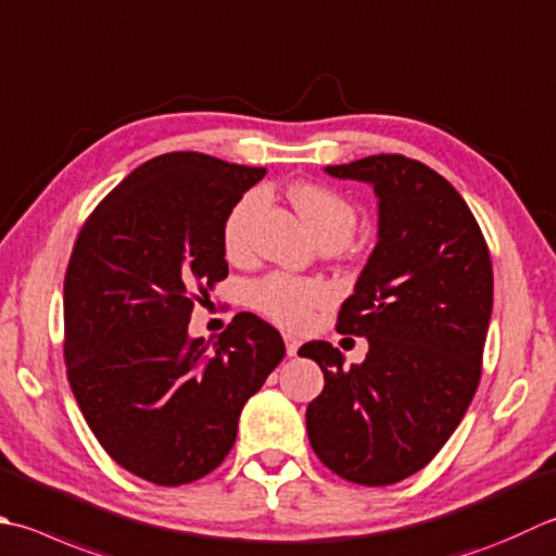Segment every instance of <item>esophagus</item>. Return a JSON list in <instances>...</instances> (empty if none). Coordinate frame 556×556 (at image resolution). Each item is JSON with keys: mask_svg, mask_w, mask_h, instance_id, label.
Instances as JSON below:
<instances>
[{"mask_svg": "<svg viewBox=\"0 0 556 556\" xmlns=\"http://www.w3.org/2000/svg\"><path fill=\"white\" fill-rule=\"evenodd\" d=\"M285 344H287V354H289V356H296L299 346H301L299 337H293V334H285Z\"/></svg>", "mask_w": 556, "mask_h": 556, "instance_id": "1", "label": "esophagus"}]
</instances>
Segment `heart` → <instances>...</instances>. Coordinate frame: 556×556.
Returning <instances> with one entry per match:
<instances>
[{"label": "heart", "mask_w": 556, "mask_h": 556, "mask_svg": "<svg viewBox=\"0 0 556 556\" xmlns=\"http://www.w3.org/2000/svg\"><path fill=\"white\" fill-rule=\"evenodd\" d=\"M289 200L320 243L334 241L342 245L352 238L358 214L356 206L342 192L320 182H296L289 188ZM263 206L265 192L250 190L226 214L222 243L228 257L238 260L248 255L250 245H253V228ZM248 301L271 323L299 330L311 320L315 308L330 301V289L320 279L271 271V275L260 277L248 287Z\"/></svg>", "instance_id": "obj_1"}]
</instances>
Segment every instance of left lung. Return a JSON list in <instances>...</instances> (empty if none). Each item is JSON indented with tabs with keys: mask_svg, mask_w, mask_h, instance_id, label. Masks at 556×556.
Segmentation results:
<instances>
[{
	"mask_svg": "<svg viewBox=\"0 0 556 556\" xmlns=\"http://www.w3.org/2000/svg\"><path fill=\"white\" fill-rule=\"evenodd\" d=\"M325 170L374 185L378 243L337 315V332L368 340L364 364L344 368L330 342L299 352L325 376L306 409L308 441L342 480L386 486L429 465L470 407L492 257L470 206L421 161L378 154Z\"/></svg>",
	"mask_w": 556,
	"mask_h": 556,
	"instance_id": "left-lung-1",
	"label": "left lung"
}]
</instances>
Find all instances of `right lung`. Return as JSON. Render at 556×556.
<instances>
[{
    "mask_svg": "<svg viewBox=\"0 0 556 556\" xmlns=\"http://www.w3.org/2000/svg\"><path fill=\"white\" fill-rule=\"evenodd\" d=\"M265 176L198 151L141 163L84 222L64 275V364L111 458L159 486L210 475L233 448L250 395L285 340L238 313L210 346L190 340L194 303L226 279L222 228Z\"/></svg>",
    "mask_w": 556,
    "mask_h": 556,
    "instance_id": "obj_1",
    "label": "right lung"
}]
</instances>
